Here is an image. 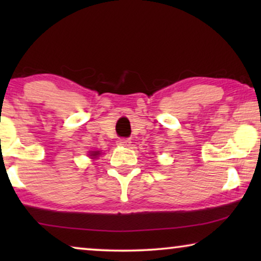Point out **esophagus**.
<instances>
[{"mask_svg":"<svg viewBox=\"0 0 261 261\" xmlns=\"http://www.w3.org/2000/svg\"><path fill=\"white\" fill-rule=\"evenodd\" d=\"M117 145L123 146V147H128V146L130 145V140L129 139H119V140H117Z\"/></svg>","mask_w":261,"mask_h":261,"instance_id":"esophagus-1","label":"esophagus"}]
</instances>
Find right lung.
Listing matches in <instances>:
<instances>
[{
  "label": "right lung",
  "mask_w": 261,
  "mask_h": 261,
  "mask_svg": "<svg viewBox=\"0 0 261 261\" xmlns=\"http://www.w3.org/2000/svg\"><path fill=\"white\" fill-rule=\"evenodd\" d=\"M98 154H99V152H98V151H97V152H92V153H91V155L94 156V158H96V156H97Z\"/></svg>",
  "instance_id": "obj_1"
}]
</instances>
